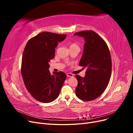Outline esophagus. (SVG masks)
<instances>
[{
    "instance_id": "esophagus-1",
    "label": "esophagus",
    "mask_w": 133,
    "mask_h": 133,
    "mask_svg": "<svg viewBox=\"0 0 133 133\" xmlns=\"http://www.w3.org/2000/svg\"><path fill=\"white\" fill-rule=\"evenodd\" d=\"M66 75H67V76H68V77H73V76H74L73 74L69 73H66Z\"/></svg>"
}]
</instances>
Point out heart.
<instances>
[{
  "label": "heart",
  "instance_id": "obj_1",
  "mask_svg": "<svg viewBox=\"0 0 133 133\" xmlns=\"http://www.w3.org/2000/svg\"><path fill=\"white\" fill-rule=\"evenodd\" d=\"M70 47V49H72V48H77L79 47L78 44L75 43V42H71L68 43Z\"/></svg>",
  "mask_w": 133,
  "mask_h": 133
}]
</instances>
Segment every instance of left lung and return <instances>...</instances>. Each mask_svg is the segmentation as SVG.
<instances>
[{"mask_svg": "<svg viewBox=\"0 0 133 133\" xmlns=\"http://www.w3.org/2000/svg\"><path fill=\"white\" fill-rule=\"evenodd\" d=\"M74 35L85 39L79 65L87 68L84 78L75 76L78 80L75 94L80 99L91 101L102 94L109 82L112 67L110 51L104 39L94 31H81Z\"/></svg>", "mask_w": 133, "mask_h": 133, "instance_id": "1", "label": "left lung"}]
</instances>
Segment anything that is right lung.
Wrapping results in <instances>:
<instances>
[{
    "label": "right lung",
    "mask_w": 133,
    "mask_h": 133,
    "mask_svg": "<svg viewBox=\"0 0 133 133\" xmlns=\"http://www.w3.org/2000/svg\"><path fill=\"white\" fill-rule=\"evenodd\" d=\"M66 35L42 32L30 39L23 51L21 73L27 90L38 101L48 103L58 98L66 75L63 71L49 70L58 43Z\"/></svg>",
    "instance_id": "right-lung-1"
}]
</instances>
